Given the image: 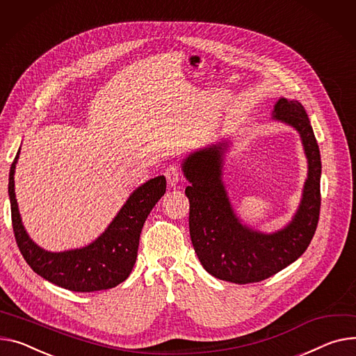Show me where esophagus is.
<instances>
[{
	"label": "esophagus",
	"mask_w": 356,
	"mask_h": 356,
	"mask_svg": "<svg viewBox=\"0 0 356 356\" xmlns=\"http://www.w3.org/2000/svg\"><path fill=\"white\" fill-rule=\"evenodd\" d=\"M164 176L169 186H176L181 177V172L177 165H169V168L164 170Z\"/></svg>",
	"instance_id": "34e87169"
}]
</instances>
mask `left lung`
I'll return each mask as SVG.
<instances>
[{
  "mask_svg": "<svg viewBox=\"0 0 356 356\" xmlns=\"http://www.w3.org/2000/svg\"><path fill=\"white\" fill-rule=\"evenodd\" d=\"M273 120L292 126L300 136L307 159V179L293 219L275 233H262L242 225L236 216L222 179L223 154L229 141L222 140L184 159L181 168L191 186L188 229L202 266L220 280L254 283L273 276L303 254L309 246L321 210V153L303 106L279 99Z\"/></svg>",
  "mask_w": 356,
  "mask_h": 356,
  "instance_id": "left-lung-1",
  "label": "left lung"
}]
</instances>
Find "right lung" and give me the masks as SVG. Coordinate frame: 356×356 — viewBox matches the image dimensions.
I'll return each mask as SVG.
<instances>
[{
  "label": "right lung",
  "mask_w": 356,
  "mask_h": 356,
  "mask_svg": "<svg viewBox=\"0 0 356 356\" xmlns=\"http://www.w3.org/2000/svg\"><path fill=\"white\" fill-rule=\"evenodd\" d=\"M18 157L19 150L10 169L8 196L15 241L30 268L45 280L73 292L106 291L124 282L136 264L141 229L152 209L165 193V177L157 176L137 187L103 234L90 245L49 252L30 239L21 222L14 188Z\"/></svg>",
  "instance_id": "obj_1"
}]
</instances>
